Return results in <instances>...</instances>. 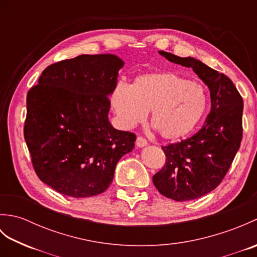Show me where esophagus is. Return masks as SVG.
Instances as JSON below:
<instances>
[{"label": "esophagus", "mask_w": 257, "mask_h": 257, "mask_svg": "<svg viewBox=\"0 0 257 257\" xmlns=\"http://www.w3.org/2000/svg\"><path fill=\"white\" fill-rule=\"evenodd\" d=\"M136 145H137L139 148H141V147H145L148 145V141H147L144 137H141V136H139V137L137 138V140H136Z\"/></svg>", "instance_id": "obj_1"}]
</instances>
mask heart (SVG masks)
Returning <instances> with one entry per match:
<instances>
[{
	"mask_svg": "<svg viewBox=\"0 0 257 257\" xmlns=\"http://www.w3.org/2000/svg\"><path fill=\"white\" fill-rule=\"evenodd\" d=\"M111 103L125 128L144 121L151 110V123L162 138L177 140L189 135L200 122L207 106L203 87L176 73L141 75L133 86L119 84Z\"/></svg>",
	"mask_w": 257,
	"mask_h": 257,
	"instance_id": "1",
	"label": "heart"
}]
</instances>
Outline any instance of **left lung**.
Instances as JSON below:
<instances>
[{
  "label": "left lung",
  "instance_id": "8db88e82",
  "mask_svg": "<svg viewBox=\"0 0 257 257\" xmlns=\"http://www.w3.org/2000/svg\"><path fill=\"white\" fill-rule=\"evenodd\" d=\"M168 61L191 67L210 89L211 111L192 137L162 147L166 163L154 177L158 191L174 201L201 198L219 185L230 169L243 136V98L224 74L193 57L160 51Z\"/></svg>",
  "mask_w": 257,
  "mask_h": 257
}]
</instances>
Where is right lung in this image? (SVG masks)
<instances>
[{"label":"right lung","mask_w":257,"mask_h":257,"mask_svg":"<svg viewBox=\"0 0 257 257\" xmlns=\"http://www.w3.org/2000/svg\"><path fill=\"white\" fill-rule=\"evenodd\" d=\"M123 62L111 54L52 64L26 97L24 138L41 181L73 198L102 193L136 135L108 120Z\"/></svg>","instance_id":"add662e5"}]
</instances>
